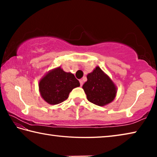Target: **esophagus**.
<instances>
[{
	"label": "esophagus",
	"mask_w": 157,
	"mask_h": 157,
	"mask_svg": "<svg viewBox=\"0 0 157 157\" xmlns=\"http://www.w3.org/2000/svg\"><path fill=\"white\" fill-rule=\"evenodd\" d=\"M79 83H80V86H82V84H83V81H82V79H79Z\"/></svg>",
	"instance_id": "1"
}]
</instances>
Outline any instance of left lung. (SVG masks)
Returning a JSON list of instances; mask_svg holds the SVG:
<instances>
[{
  "label": "left lung",
  "instance_id": "obj_1",
  "mask_svg": "<svg viewBox=\"0 0 157 157\" xmlns=\"http://www.w3.org/2000/svg\"><path fill=\"white\" fill-rule=\"evenodd\" d=\"M82 86L87 100L98 106H105L115 99L117 87L111 79L99 66L86 76Z\"/></svg>",
  "mask_w": 157,
  "mask_h": 157
}]
</instances>
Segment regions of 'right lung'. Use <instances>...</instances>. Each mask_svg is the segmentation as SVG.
<instances>
[{"instance_id": "obj_1", "label": "right lung", "mask_w": 157, "mask_h": 157, "mask_svg": "<svg viewBox=\"0 0 157 157\" xmlns=\"http://www.w3.org/2000/svg\"><path fill=\"white\" fill-rule=\"evenodd\" d=\"M80 86L73 73H66L59 67L49 71L39 83L41 98L49 105H57L65 101L73 89Z\"/></svg>"}]
</instances>
